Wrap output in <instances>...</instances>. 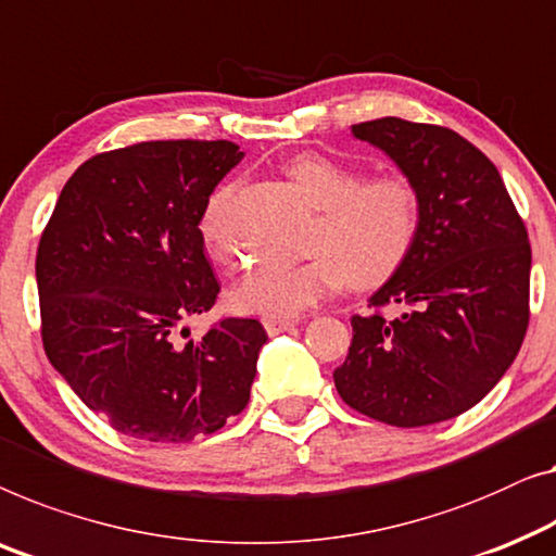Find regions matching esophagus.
<instances>
[{
    "mask_svg": "<svg viewBox=\"0 0 556 556\" xmlns=\"http://www.w3.org/2000/svg\"><path fill=\"white\" fill-rule=\"evenodd\" d=\"M295 324L298 320H293V318H263V326H265V331H268V336L291 331Z\"/></svg>",
    "mask_w": 556,
    "mask_h": 556,
    "instance_id": "34e87169",
    "label": "esophagus"
}]
</instances>
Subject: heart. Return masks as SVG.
Returning a JSON list of instances; mask_svg holds the SVG:
<instances>
[{"label": "heart", "instance_id": "1", "mask_svg": "<svg viewBox=\"0 0 556 556\" xmlns=\"http://www.w3.org/2000/svg\"><path fill=\"white\" fill-rule=\"evenodd\" d=\"M288 175L318 211L311 232L313 258L261 263L230 288L232 311L263 318H295L349 280L356 288L383 283L412 251L418 230V192L401 175L361 180L353 167L303 152ZM238 185L228 182L207 198L200 238L215 261L232 253L230 205Z\"/></svg>", "mask_w": 556, "mask_h": 556}]
</instances>
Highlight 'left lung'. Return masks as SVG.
<instances>
[{
	"mask_svg": "<svg viewBox=\"0 0 556 556\" xmlns=\"http://www.w3.org/2000/svg\"><path fill=\"white\" fill-rule=\"evenodd\" d=\"M418 192V230L399 270L368 298L396 313L353 316L341 399L414 429L469 412L517 358L529 324L532 248L484 152L448 127L381 117L351 127Z\"/></svg>",
	"mask_w": 556,
	"mask_h": 556,
	"instance_id": "8db88e82",
	"label": "left lung"
}]
</instances>
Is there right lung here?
Listing matches in <instances>:
<instances>
[{
	"label": "right lung",
	"instance_id": "obj_1",
	"mask_svg": "<svg viewBox=\"0 0 556 556\" xmlns=\"http://www.w3.org/2000/svg\"><path fill=\"white\" fill-rule=\"evenodd\" d=\"M243 155L228 140L102 152L64 185L39 240L47 358L125 437L192 441L223 429L251 399L268 341L258 320L225 318L180 338L220 291L198 225Z\"/></svg>",
	"mask_w": 556,
	"mask_h": 556
}]
</instances>
